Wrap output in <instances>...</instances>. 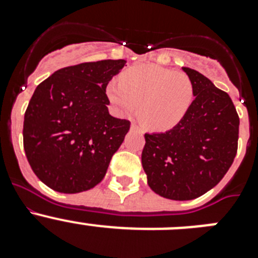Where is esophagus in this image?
<instances>
[{"label":"esophagus","instance_id":"obj_1","mask_svg":"<svg viewBox=\"0 0 258 258\" xmlns=\"http://www.w3.org/2000/svg\"><path fill=\"white\" fill-rule=\"evenodd\" d=\"M132 131H136V132H140V133H142V129H141L138 125L136 124V122H132Z\"/></svg>","mask_w":258,"mask_h":258}]
</instances>
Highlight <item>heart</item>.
<instances>
[{"label": "heart", "instance_id": "b5f03b06", "mask_svg": "<svg viewBox=\"0 0 258 258\" xmlns=\"http://www.w3.org/2000/svg\"><path fill=\"white\" fill-rule=\"evenodd\" d=\"M108 97L122 112H133L145 127L169 131L182 121L195 97L190 77L156 64L134 66L122 72L118 83H111Z\"/></svg>", "mask_w": 258, "mask_h": 258}]
</instances>
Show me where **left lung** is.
I'll return each mask as SVG.
<instances>
[{"label":"left lung","mask_w":258,"mask_h":258,"mask_svg":"<svg viewBox=\"0 0 258 258\" xmlns=\"http://www.w3.org/2000/svg\"><path fill=\"white\" fill-rule=\"evenodd\" d=\"M195 99L178 125L145 134L142 165L160 197L191 200L213 188L238 151L239 116L231 98L198 71L183 67Z\"/></svg>","instance_id":"left-lung-1"}]
</instances>
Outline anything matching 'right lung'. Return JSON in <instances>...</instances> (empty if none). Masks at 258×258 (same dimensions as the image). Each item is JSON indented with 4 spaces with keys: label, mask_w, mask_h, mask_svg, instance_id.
I'll return each mask as SVG.
<instances>
[{
    "label": "right lung",
    "mask_w": 258,
    "mask_h": 258,
    "mask_svg": "<svg viewBox=\"0 0 258 258\" xmlns=\"http://www.w3.org/2000/svg\"><path fill=\"white\" fill-rule=\"evenodd\" d=\"M125 63L70 66L36 88L24 113L23 145L32 170L52 190L83 192L103 179L131 127L107 108L106 88Z\"/></svg>",
    "instance_id": "1"
}]
</instances>
